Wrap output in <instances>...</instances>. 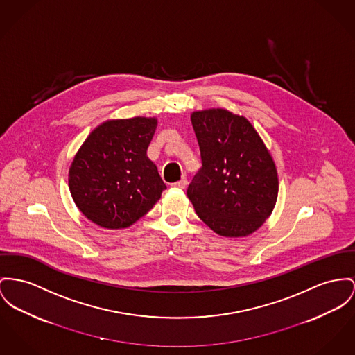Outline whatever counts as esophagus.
<instances>
[{
    "instance_id": "1",
    "label": "esophagus",
    "mask_w": 355,
    "mask_h": 355,
    "mask_svg": "<svg viewBox=\"0 0 355 355\" xmlns=\"http://www.w3.org/2000/svg\"><path fill=\"white\" fill-rule=\"evenodd\" d=\"M187 184H189V182H187V179H186V178H182L179 182L173 183V186H175V187L182 189H186V187H187Z\"/></svg>"
}]
</instances>
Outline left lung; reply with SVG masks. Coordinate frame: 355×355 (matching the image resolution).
<instances>
[{
    "label": "left lung",
    "instance_id": "1",
    "mask_svg": "<svg viewBox=\"0 0 355 355\" xmlns=\"http://www.w3.org/2000/svg\"><path fill=\"white\" fill-rule=\"evenodd\" d=\"M191 122L202 160L187 189L195 211L219 236L252 234L276 205L272 156L252 123L227 110L195 112Z\"/></svg>",
    "mask_w": 355,
    "mask_h": 355
}]
</instances>
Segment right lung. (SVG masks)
<instances>
[{
    "label": "right lung",
    "mask_w": 355,
    "mask_h": 355,
    "mask_svg": "<svg viewBox=\"0 0 355 355\" xmlns=\"http://www.w3.org/2000/svg\"><path fill=\"white\" fill-rule=\"evenodd\" d=\"M155 119L107 121L76 153L69 175L72 199L82 214L105 229H123L148 213L166 189L146 156Z\"/></svg>",
    "instance_id": "1"
}]
</instances>
